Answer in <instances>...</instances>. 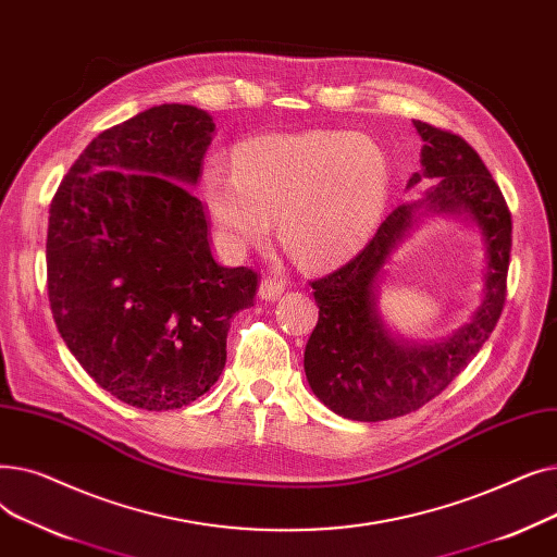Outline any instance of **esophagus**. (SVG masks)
<instances>
[{
	"label": "esophagus",
	"instance_id": "1",
	"mask_svg": "<svg viewBox=\"0 0 557 557\" xmlns=\"http://www.w3.org/2000/svg\"><path fill=\"white\" fill-rule=\"evenodd\" d=\"M284 288H286V284H284L282 277L267 275V277L261 280V284H259V296L263 300H277L284 294Z\"/></svg>",
	"mask_w": 557,
	"mask_h": 557
}]
</instances>
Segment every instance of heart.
Listing matches in <instances>:
<instances>
[{
  "instance_id": "heart-1",
  "label": "heart",
  "mask_w": 557,
  "mask_h": 557,
  "mask_svg": "<svg viewBox=\"0 0 557 557\" xmlns=\"http://www.w3.org/2000/svg\"><path fill=\"white\" fill-rule=\"evenodd\" d=\"M200 191L232 248L267 239L277 216L290 255L325 263L357 248L382 219L388 164L361 135H267L239 146L234 173L221 164L205 169Z\"/></svg>"
}]
</instances>
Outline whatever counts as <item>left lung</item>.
<instances>
[{
	"instance_id": "1",
	"label": "left lung",
	"mask_w": 557,
	"mask_h": 557,
	"mask_svg": "<svg viewBox=\"0 0 557 557\" xmlns=\"http://www.w3.org/2000/svg\"><path fill=\"white\" fill-rule=\"evenodd\" d=\"M422 146V178H437L424 200L399 205L379 225L366 248L325 277L311 280L318 323L305 349V372L313 395L334 413L382 422L401 418L441 395L467 368L496 327L506 302L512 248L508 202L481 156L460 135L413 122ZM418 209H467L484 230L488 246L486 298L473 320L449 342L406 348L395 344L373 311L375 275Z\"/></svg>"
}]
</instances>
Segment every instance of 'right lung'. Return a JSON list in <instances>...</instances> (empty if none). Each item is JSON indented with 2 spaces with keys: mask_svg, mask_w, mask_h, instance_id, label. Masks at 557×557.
Listing matches in <instances>:
<instances>
[{
  "mask_svg": "<svg viewBox=\"0 0 557 557\" xmlns=\"http://www.w3.org/2000/svg\"><path fill=\"white\" fill-rule=\"evenodd\" d=\"M212 133L194 106L144 110L87 144L51 198L55 327L103 391L146 411L214 386L230 318L257 294L255 269L214 261L208 212L189 189Z\"/></svg>",
  "mask_w": 557,
  "mask_h": 557,
  "instance_id": "1",
  "label": "right lung"
}]
</instances>
